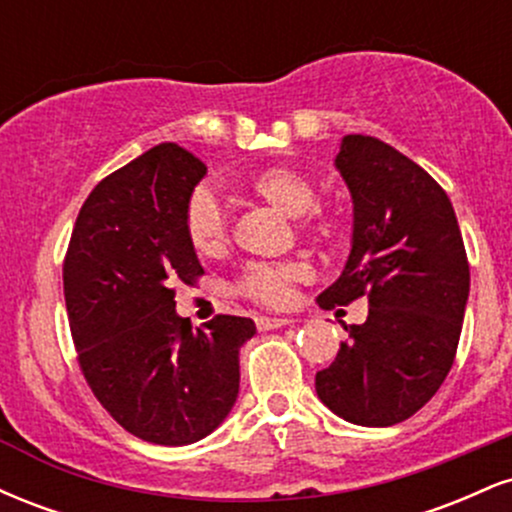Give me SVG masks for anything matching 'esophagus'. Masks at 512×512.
Returning <instances> with one entry per match:
<instances>
[{"instance_id": "34e87169", "label": "esophagus", "mask_w": 512, "mask_h": 512, "mask_svg": "<svg viewBox=\"0 0 512 512\" xmlns=\"http://www.w3.org/2000/svg\"><path fill=\"white\" fill-rule=\"evenodd\" d=\"M257 330L260 332H269V330H279V327L289 325L291 320H286V317H257Z\"/></svg>"}]
</instances>
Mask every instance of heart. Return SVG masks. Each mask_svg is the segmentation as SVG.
<instances>
[{
	"instance_id": "1",
	"label": "heart",
	"mask_w": 512,
	"mask_h": 512,
	"mask_svg": "<svg viewBox=\"0 0 512 512\" xmlns=\"http://www.w3.org/2000/svg\"><path fill=\"white\" fill-rule=\"evenodd\" d=\"M250 197L272 207L279 214L298 219L305 231H317L320 223L310 221L308 211L315 207L317 190L313 180L301 170L289 166H267L252 173L243 182ZM185 233L192 250L199 257H219L228 245L226 211L211 192L199 190L192 195L185 209ZM308 279V267L303 262L284 264H250L238 281V291L252 301L264 305L289 303L293 284Z\"/></svg>"
}]
</instances>
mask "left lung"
<instances>
[{"instance_id":"8db88e82","label":"left lung","mask_w":512,"mask_h":512,"mask_svg":"<svg viewBox=\"0 0 512 512\" xmlns=\"http://www.w3.org/2000/svg\"><path fill=\"white\" fill-rule=\"evenodd\" d=\"M354 204L351 250L317 303L368 296L363 325L315 375L327 409L356 426L409 419L448 378L469 298L455 209L424 168L390 144L346 134L334 158Z\"/></svg>"}]
</instances>
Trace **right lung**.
Here are the masks:
<instances>
[{
	"mask_svg": "<svg viewBox=\"0 0 512 512\" xmlns=\"http://www.w3.org/2000/svg\"><path fill=\"white\" fill-rule=\"evenodd\" d=\"M207 175L192 151L158 144L98 182L76 216L64 301L79 366L98 402L156 445L207 438L231 414L250 317L219 315L192 332L175 281L204 274L185 209Z\"/></svg>",
	"mask_w": 512,
	"mask_h": 512,
	"instance_id": "add662e5",
	"label": "right lung"
}]
</instances>
